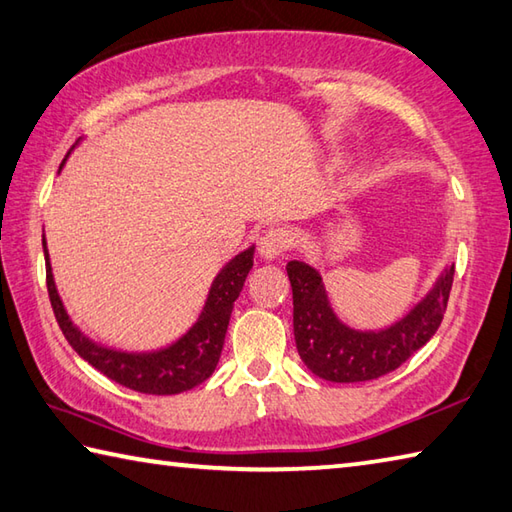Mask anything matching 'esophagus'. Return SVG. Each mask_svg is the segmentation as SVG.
I'll return each mask as SVG.
<instances>
[{"label":"esophagus","mask_w":512,"mask_h":512,"mask_svg":"<svg viewBox=\"0 0 512 512\" xmlns=\"http://www.w3.org/2000/svg\"><path fill=\"white\" fill-rule=\"evenodd\" d=\"M291 232L284 230V228H271L266 230L262 239H259V255L264 259H275L284 255L288 248H291Z\"/></svg>","instance_id":"34e87169"}]
</instances>
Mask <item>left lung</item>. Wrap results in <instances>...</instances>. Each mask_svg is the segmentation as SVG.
I'll use <instances>...</instances> for the list:
<instances>
[{"label":"left lung","mask_w":512,"mask_h":512,"mask_svg":"<svg viewBox=\"0 0 512 512\" xmlns=\"http://www.w3.org/2000/svg\"><path fill=\"white\" fill-rule=\"evenodd\" d=\"M286 273L293 288L295 345L304 365L331 383H362L398 369L434 336L448 306L454 266L410 315L378 333L345 327L331 311L322 277L309 264L288 262Z\"/></svg>","instance_id":"1"}]
</instances>
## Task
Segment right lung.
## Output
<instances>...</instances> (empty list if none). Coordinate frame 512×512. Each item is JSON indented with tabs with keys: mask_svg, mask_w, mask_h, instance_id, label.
<instances>
[{
	"mask_svg": "<svg viewBox=\"0 0 512 512\" xmlns=\"http://www.w3.org/2000/svg\"><path fill=\"white\" fill-rule=\"evenodd\" d=\"M42 248L46 259V291H49L55 320H58L64 338L76 349L78 356L85 358L100 374H105L114 383L127 389H134V392L159 396L188 392V389L201 385L203 380L212 376V371H215L219 362L221 349H224L232 304H235L241 288H244L250 268H253V248L239 253L215 277L197 324L179 342H174L172 347L154 353L114 351L100 347L96 342L82 336L73 327V322L69 320V315L60 302V295L55 291L44 237Z\"/></svg>",
	"mask_w": 512,
	"mask_h": 512,
	"instance_id": "1",
	"label": "right lung"
}]
</instances>
